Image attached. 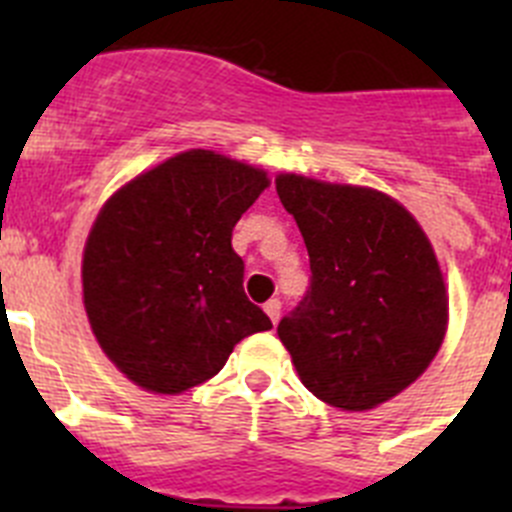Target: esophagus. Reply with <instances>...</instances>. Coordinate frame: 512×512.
<instances>
[{
    "mask_svg": "<svg viewBox=\"0 0 512 512\" xmlns=\"http://www.w3.org/2000/svg\"><path fill=\"white\" fill-rule=\"evenodd\" d=\"M264 312L271 318V323L277 325L279 323V315H282V302H279V300H269L264 305Z\"/></svg>",
    "mask_w": 512,
    "mask_h": 512,
    "instance_id": "obj_1",
    "label": "esophagus"
}]
</instances>
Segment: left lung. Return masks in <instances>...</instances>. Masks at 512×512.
Listing matches in <instances>:
<instances>
[{"instance_id": "1", "label": "left lung", "mask_w": 512, "mask_h": 512, "mask_svg": "<svg viewBox=\"0 0 512 512\" xmlns=\"http://www.w3.org/2000/svg\"><path fill=\"white\" fill-rule=\"evenodd\" d=\"M310 256V289L277 333L302 384L341 410H372L428 369L449 323L431 241L369 187L277 176Z\"/></svg>"}]
</instances>
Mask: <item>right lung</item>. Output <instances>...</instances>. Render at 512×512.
<instances>
[{
  "label": "right lung",
  "mask_w": 512,
  "mask_h": 512,
  "mask_svg": "<svg viewBox=\"0 0 512 512\" xmlns=\"http://www.w3.org/2000/svg\"><path fill=\"white\" fill-rule=\"evenodd\" d=\"M266 187V171L194 148L104 202L84 246V307L130 382L179 395L215 377L235 343L271 328L243 292L230 243Z\"/></svg>",
  "instance_id": "obj_1"
}]
</instances>
